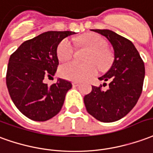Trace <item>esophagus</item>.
Here are the masks:
<instances>
[{
  "instance_id": "esophagus-1",
  "label": "esophagus",
  "mask_w": 153,
  "mask_h": 153,
  "mask_svg": "<svg viewBox=\"0 0 153 153\" xmlns=\"http://www.w3.org/2000/svg\"><path fill=\"white\" fill-rule=\"evenodd\" d=\"M72 85H73L74 87H76V86H78V85H79V82H72Z\"/></svg>"
}]
</instances>
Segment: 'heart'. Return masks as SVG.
<instances>
[{
    "mask_svg": "<svg viewBox=\"0 0 153 153\" xmlns=\"http://www.w3.org/2000/svg\"><path fill=\"white\" fill-rule=\"evenodd\" d=\"M82 45L91 49L85 61L86 63H80L76 61L63 64L60 68V75L70 81H85L97 75L100 69H106L111 64L112 55L106 50L105 40L97 33H87L79 40ZM75 52L74 42L68 38L62 39L58 44L57 55L59 61L66 62L73 57Z\"/></svg>",
    "mask_w": 153,
    "mask_h": 153,
    "instance_id": "b5f03b06",
    "label": "heart"
}]
</instances>
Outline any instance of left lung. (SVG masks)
<instances>
[{
    "label": "left lung",
    "mask_w": 153,
    "mask_h": 153,
    "mask_svg": "<svg viewBox=\"0 0 153 153\" xmlns=\"http://www.w3.org/2000/svg\"><path fill=\"white\" fill-rule=\"evenodd\" d=\"M109 40L114 49L113 64L99 80L109 81L106 91L92 86L84 97L86 110L95 119L110 123L130 112L141 96L145 76L144 63L136 48L127 39L109 30H91ZM106 83L105 82L103 85Z\"/></svg>",
    "instance_id": "1"
}]
</instances>
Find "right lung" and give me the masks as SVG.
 Returning a JSON list of instances; mask_svg holds the SVG:
<instances>
[{"label": "right lung", "instance_id": "add662e5", "mask_svg": "<svg viewBox=\"0 0 153 153\" xmlns=\"http://www.w3.org/2000/svg\"><path fill=\"white\" fill-rule=\"evenodd\" d=\"M72 31H48L27 40L13 53L6 72L10 98L19 111L34 121H46L61 110L71 83L57 78L48 85L45 77L57 71L58 44Z\"/></svg>", "mask_w": 153, "mask_h": 153}]
</instances>
